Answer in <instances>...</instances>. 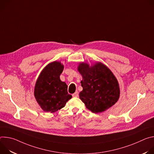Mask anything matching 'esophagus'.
I'll return each mask as SVG.
<instances>
[{"instance_id": "esophagus-1", "label": "esophagus", "mask_w": 154, "mask_h": 154, "mask_svg": "<svg viewBox=\"0 0 154 154\" xmlns=\"http://www.w3.org/2000/svg\"><path fill=\"white\" fill-rule=\"evenodd\" d=\"M72 96H73V97H78V96H79V92H78V91H76L75 93H74L72 94Z\"/></svg>"}]
</instances>
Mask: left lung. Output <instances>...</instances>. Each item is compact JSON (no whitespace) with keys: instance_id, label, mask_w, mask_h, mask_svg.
<instances>
[{"instance_id":"8db88e82","label":"left lung","mask_w":154,"mask_h":154,"mask_svg":"<svg viewBox=\"0 0 154 154\" xmlns=\"http://www.w3.org/2000/svg\"><path fill=\"white\" fill-rule=\"evenodd\" d=\"M78 71L82 75L83 87L79 97L90 111L103 112L118 101L120 94L118 80L105 65L97 63L90 67L82 63Z\"/></svg>"}]
</instances>
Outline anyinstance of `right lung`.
Segmentation results:
<instances>
[{
    "instance_id": "add662e5",
    "label": "right lung",
    "mask_w": 154,
    "mask_h": 154,
    "mask_svg": "<svg viewBox=\"0 0 154 154\" xmlns=\"http://www.w3.org/2000/svg\"><path fill=\"white\" fill-rule=\"evenodd\" d=\"M63 68L60 62L51 63L42 71L36 81L34 95L39 106L46 112H57L72 98L68 93L66 83L60 79Z\"/></svg>"
}]
</instances>
